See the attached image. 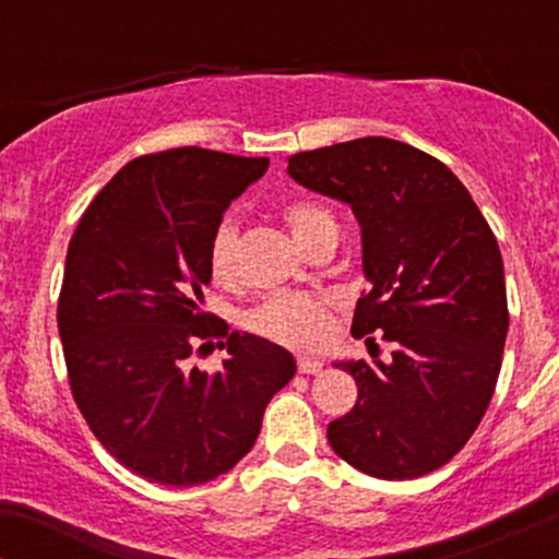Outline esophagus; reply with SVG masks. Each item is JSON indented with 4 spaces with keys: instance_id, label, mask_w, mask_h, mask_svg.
I'll list each match as a JSON object with an SVG mask.
<instances>
[{
    "instance_id": "1",
    "label": "esophagus",
    "mask_w": 559,
    "mask_h": 559,
    "mask_svg": "<svg viewBox=\"0 0 559 559\" xmlns=\"http://www.w3.org/2000/svg\"><path fill=\"white\" fill-rule=\"evenodd\" d=\"M297 368L299 373H307V376H316L323 370V360H318V357H310V355H299L297 357Z\"/></svg>"
}]
</instances>
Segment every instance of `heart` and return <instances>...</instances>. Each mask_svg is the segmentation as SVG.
<instances>
[{
  "label": "heart",
  "mask_w": 559,
  "mask_h": 559,
  "mask_svg": "<svg viewBox=\"0 0 559 559\" xmlns=\"http://www.w3.org/2000/svg\"><path fill=\"white\" fill-rule=\"evenodd\" d=\"M284 221L301 247H310L325 230L338 228L323 204L310 199H294L284 207ZM236 243H239V228L230 217H223L210 239V273L215 281L226 284L236 275ZM247 325L260 336L273 338L288 346H318L325 342L331 331V301L318 294L284 292L273 294L249 312Z\"/></svg>",
  "instance_id": "obj_1"
}]
</instances>
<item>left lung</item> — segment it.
<instances>
[{
    "mask_svg": "<svg viewBox=\"0 0 559 559\" xmlns=\"http://www.w3.org/2000/svg\"><path fill=\"white\" fill-rule=\"evenodd\" d=\"M288 176L352 207L370 284L352 333L394 342L391 362H336L357 404L329 444L368 476H426L467 444L497 386L510 325L499 243L460 178L402 141L299 152Z\"/></svg>",
    "mask_w": 559,
    "mask_h": 559,
    "instance_id": "8db88e82",
    "label": "left lung"
}]
</instances>
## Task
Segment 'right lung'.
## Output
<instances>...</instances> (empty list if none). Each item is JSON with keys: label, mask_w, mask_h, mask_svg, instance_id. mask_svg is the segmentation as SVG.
<instances>
[{"label": "right lung", "mask_w": 559, "mask_h": 559, "mask_svg": "<svg viewBox=\"0 0 559 559\" xmlns=\"http://www.w3.org/2000/svg\"><path fill=\"white\" fill-rule=\"evenodd\" d=\"M265 170L267 157L202 146L141 155L94 197L70 239L57 301L70 391L99 444L152 484L228 473L297 373L284 346L228 333L202 310L213 230ZM213 337L227 338L224 368L189 369L190 352Z\"/></svg>", "instance_id": "obj_1"}]
</instances>
